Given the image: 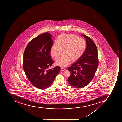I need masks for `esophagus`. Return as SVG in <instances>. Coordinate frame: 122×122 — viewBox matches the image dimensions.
I'll list each match as a JSON object with an SVG mask.
<instances>
[{
  "mask_svg": "<svg viewBox=\"0 0 122 122\" xmlns=\"http://www.w3.org/2000/svg\"><path fill=\"white\" fill-rule=\"evenodd\" d=\"M66 70V69H64V68H61L60 70V72H62V71H65Z\"/></svg>",
  "mask_w": 122,
  "mask_h": 122,
  "instance_id": "obj_1",
  "label": "esophagus"
}]
</instances>
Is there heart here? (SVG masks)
<instances>
[{"instance_id":"heart-1","label":"heart","mask_w":122,"mask_h":122,"mask_svg":"<svg viewBox=\"0 0 122 122\" xmlns=\"http://www.w3.org/2000/svg\"><path fill=\"white\" fill-rule=\"evenodd\" d=\"M86 42L82 38H79L74 34H62L51 49V55L53 58L57 60L63 51V55L55 62L56 65L65 67L71 61L75 62L84 54L86 48Z\"/></svg>"}]
</instances>
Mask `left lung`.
Segmentation results:
<instances>
[{
  "instance_id": "1",
  "label": "left lung",
  "mask_w": 122,
  "mask_h": 122,
  "mask_svg": "<svg viewBox=\"0 0 122 122\" xmlns=\"http://www.w3.org/2000/svg\"><path fill=\"white\" fill-rule=\"evenodd\" d=\"M86 47L82 56L69 67L71 76L68 82L72 86L82 88L87 86L93 79L98 66V50L93 41L85 35Z\"/></svg>"
}]
</instances>
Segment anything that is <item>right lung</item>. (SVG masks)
Returning <instances> with one entry per match:
<instances>
[{
    "label": "right lung",
    "mask_w": 122,
    "mask_h": 122,
    "mask_svg": "<svg viewBox=\"0 0 122 122\" xmlns=\"http://www.w3.org/2000/svg\"><path fill=\"white\" fill-rule=\"evenodd\" d=\"M53 44L52 36L45 33L31 40L23 55V68L31 83L36 88L45 89L52 84L60 68L48 69L53 61L50 56Z\"/></svg>",
    "instance_id": "1"
}]
</instances>
